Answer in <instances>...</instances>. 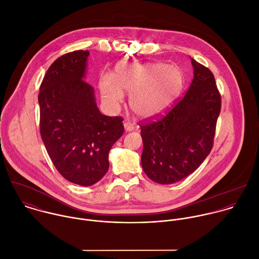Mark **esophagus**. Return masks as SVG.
<instances>
[{
  "label": "esophagus",
  "mask_w": 259,
  "mask_h": 259,
  "mask_svg": "<svg viewBox=\"0 0 259 259\" xmlns=\"http://www.w3.org/2000/svg\"><path fill=\"white\" fill-rule=\"evenodd\" d=\"M124 127H125V130H126V131H132V130H134V125H133L131 122H129V121H127V122L124 123Z\"/></svg>",
  "instance_id": "34e87169"
}]
</instances>
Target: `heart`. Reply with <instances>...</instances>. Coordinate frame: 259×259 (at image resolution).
<instances>
[{"mask_svg": "<svg viewBox=\"0 0 259 259\" xmlns=\"http://www.w3.org/2000/svg\"><path fill=\"white\" fill-rule=\"evenodd\" d=\"M183 76L180 68L164 63L123 64L115 76L103 75L99 82L103 99L119 104L123 92L130 95V106L140 117H153L171 103L180 91Z\"/></svg>", "mask_w": 259, "mask_h": 259, "instance_id": "1", "label": "heart"}]
</instances>
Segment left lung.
Returning <instances> with one entry per match:
<instances>
[{
    "mask_svg": "<svg viewBox=\"0 0 259 259\" xmlns=\"http://www.w3.org/2000/svg\"><path fill=\"white\" fill-rule=\"evenodd\" d=\"M194 79L165 115L140 123L144 173L160 184L188 177L210 154L221 96L212 71L192 58Z\"/></svg>",
    "mask_w": 259,
    "mask_h": 259,
    "instance_id": "left-lung-1",
    "label": "left lung"
}]
</instances>
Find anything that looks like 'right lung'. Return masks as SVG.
<instances>
[{"label": "right lung", "instance_id": "obj_1", "mask_svg": "<svg viewBox=\"0 0 259 259\" xmlns=\"http://www.w3.org/2000/svg\"><path fill=\"white\" fill-rule=\"evenodd\" d=\"M89 51L57 58L40 86V132L57 171L69 182L89 187L107 172L108 153L123 135L122 117L102 115L93 87L83 80Z\"/></svg>", "mask_w": 259, "mask_h": 259}]
</instances>
